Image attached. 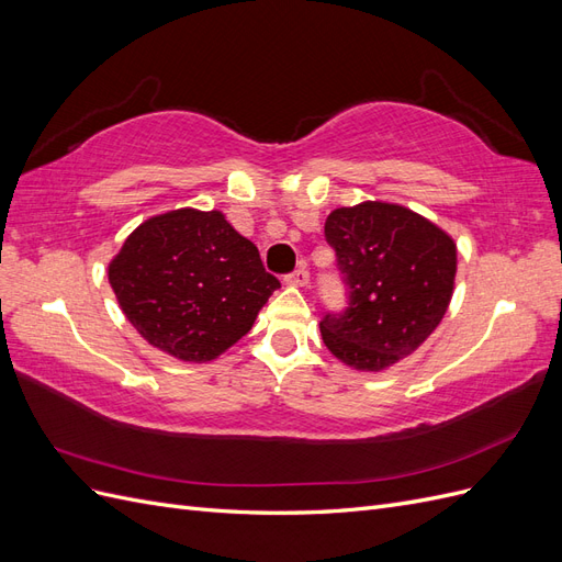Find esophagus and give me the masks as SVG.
<instances>
[{
	"mask_svg": "<svg viewBox=\"0 0 562 562\" xmlns=\"http://www.w3.org/2000/svg\"><path fill=\"white\" fill-rule=\"evenodd\" d=\"M288 285H307L310 283V271L307 267H297L291 274H285Z\"/></svg>",
	"mask_w": 562,
	"mask_h": 562,
	"instance_id": "obj_1",
	"label": "esophagus"
}]
</instances>
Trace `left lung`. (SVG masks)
Here are the masks:
<instances>
[{"label":"left lung","instance_id":"8db88e82","mask_svg":"<svg viewBox=\"0 0 562 562\" xmlns=\"http://www.w3.org/2000/svg\"><path fill=\"white\" fill-rule=\"evenodd\" d=\"M326 241L347 288V307L323 312V345L342 363L372 372L413 353L446 316L454 241L422 215L382 201L333 211Z\"/></svg>","mask_w":562,"mask_h":562}]
</instances>
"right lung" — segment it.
Masks as SVG:
<instances>
[{"label":"right lung","mask_w":562,"mask_h":562,"mask_svg":"<svg viewBox=\"0 0 562 562\" xmlns=\"http://www.w3.org/2000/svg\"><path fill=\"white\" fill-rule=\"evenodd\" d=\"M110 285L151 347L182 361H213L252 328L281 288L258 246L220 211L149 217L110 262Z\"/></svg>","instance_id":"right-lung-1"}]
</instances>
